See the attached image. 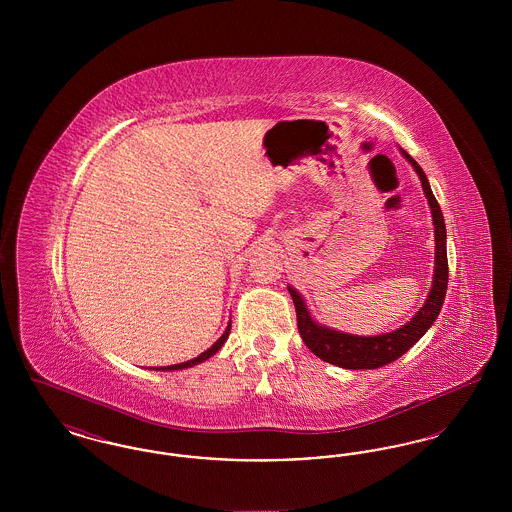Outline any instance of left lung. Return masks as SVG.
<instances>
[{
    "label": "left lung",
    "mask_w": 512,
    "mask_h": 512,
    "mask_svg": "<svg viewBox=\"0 0 512 512\" xmlns=\"http://www.w3.org/2000/svg\"><path fill=\"white\" fill-rule=\"evenodd\" d=\"M399 151L413 165L414 172L418 174V178L422 182V190H424L430 211H432V219H434L436 261H434L432 288H430L424 305L401 328H397L393 332H386V334H378V336H357V334H347V332L334 330L330 326L318 324L317 320L311 317V311L307 309L303 295L297 292L293 286H288V292L292 295L293 305H295L297 328H299L301 338L318 359H322L330 365L349 368V370H365V368L372 370V368L390 365L403 353H407L414 343L430 330V326L436 322L439 311L443 307V299L447 292V280H449L445 222H443V215L439 209L438 199L432 194L426 174L405 149L399 147Z\"/></svg>",
    "instance_id": "left-lung-1"
}]
</instances>
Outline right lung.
<instances>
[{"instance_id":"right-lung-1","label":"right lung","mask_w":512,"mask_h":512,"mask_svg":"<svg viewBox=\"0 0 512 512\" xmlns=\"http://www.w3.org/2000/svg\"><path fill=\"white\" fill-rule=\"evenodd\" d=\"M230 328H232V320L228 322V326H226V330H224V334L220 336L219 340L215 341L207 351H203L201 355H197L195 359H190V361H186V363H180V365H171V366H155L153 370H184V368H190V366L199 365V363H203V361H207L209 357H213L217 351H219L220 347L224 345V341L228 340V334H230Z\"/></svg>"}]
</instances>
